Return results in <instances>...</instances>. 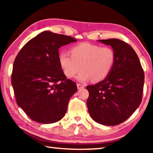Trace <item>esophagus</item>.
<instances>
[{"label": "esophagus", "instance_id": "esophagus-1", "mask_svg": "<svg viewBox=\"0 0 153 153\" xmlns=\"http://www.w3.org/2000/svg\"><path fill=\"white\" fill-rule=\"evenodd\" d=\"M77 88H78V89L79 90V89H82V88H84V85L80 84H77Z\"/></svg>", "mask_w": 153, "mask_h": 153}]
</instances>
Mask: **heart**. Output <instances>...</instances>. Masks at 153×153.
<instances>
[{"mask_svg": "<svg viewBox=\"0 0 153 153\" xmlns=\"http://www.w3.org/2000/svg\"><path fill=\"white\" fill-rule=\"evenodd\" d=\"M58 63L65 76L69 78L82 71L77 79L84 82L92 79L101 82L109 76L116 63V53L108 46L80 43L70 48V53L61 51L58 54Z\"/></svg>", "mask_w": 153, "mask_h": 153, "instance_id": "heart-1", "label": "heart"}]
</instances>
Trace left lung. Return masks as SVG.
I'll return each instance as SVG.
<instances>
[{
    "mask_svg": "<svg viewBox=\"0 0 153 153\" xmlns=\"http://www.w3.org/2000/svg\"><path fill=\"white\" fill-rule=\"evenodd\" d=\"M110 45L116 53V63L107 78L87 86V107L93 120L105 126L125 121L140 105L144 73L134 49L117 38L98 40Z\"/></svg>",
    "mask_w": 153,
    "mask_h": 153,
    "instance_id": "left-lung-1",
    "label": "left lung"
}]
</instances>
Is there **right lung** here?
Segmentation results:
<instances>
[{
	"mask_svg": "<svg viewBox=\"0 0 153 153\" xmlns=\"http://www.w3.org/2000/svg\"><path fill=\"white\" fill-rule=\"evenodd\" d=\"M76 41L45 31L28 41L15 59L11 84L16 102L36 122L61 120L77 92L76 84L67 79L58 63L59 48Z\"/></svg>",
	"mask_w": 153,
	"mask_h": 153,
	"instance_id": "right-lung-1",
	"label": "right lung"
}]
</instances>
